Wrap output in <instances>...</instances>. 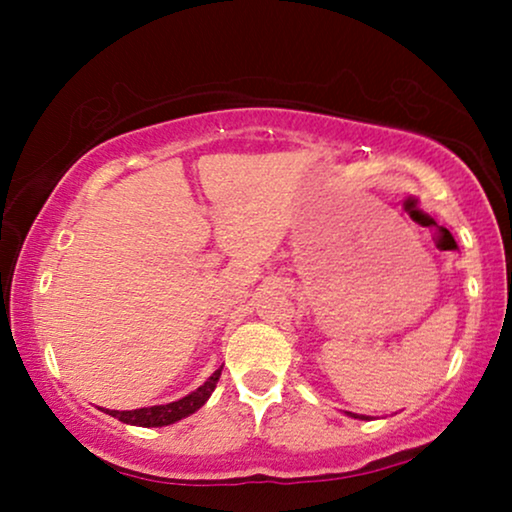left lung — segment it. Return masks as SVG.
Returning <instances> with one entry per match:
<instances>
[{"label": "left lung", "mask_w": 512, "mask_h": 512, "mask_svg": "<svg viewBox=\"0 0 512 512\" xmlns=\"http://www.w3.org/2000/svg\"><path fill=\"white\" fill-rule=\"evenodd\" d=\"M352 417H359V415H352ZM361 419H368V417H361Z\"/></svg>", "instance_id": "8db88e82"}]
</instances>
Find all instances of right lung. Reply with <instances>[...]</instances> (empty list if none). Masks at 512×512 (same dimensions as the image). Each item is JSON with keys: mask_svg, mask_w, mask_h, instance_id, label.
I'll list each match as a JSON object with an SVG mask.
<instances>
[{"mask_svg": "<svg viewBox=\"0 0 512 512\" xmlns=\"http://www.w3.org/2000/svg\"><path fill=\"white\" fill-rule=\"evenodd\" d=\"M221 377V368L214 370V375L202 384L200 389H195L193 394H188L181 398V401L167 403V405H153V408H139V410H104L107 415L121 419L123 424H132V426H167L179 422L188 415H193L195 410L202 408L212 391L216 389V382Z\"/></svg>", "mask_w": 512, "mask_h": 512, "instance_id": "obj_1", "label": "right lung"}]
</instances>
